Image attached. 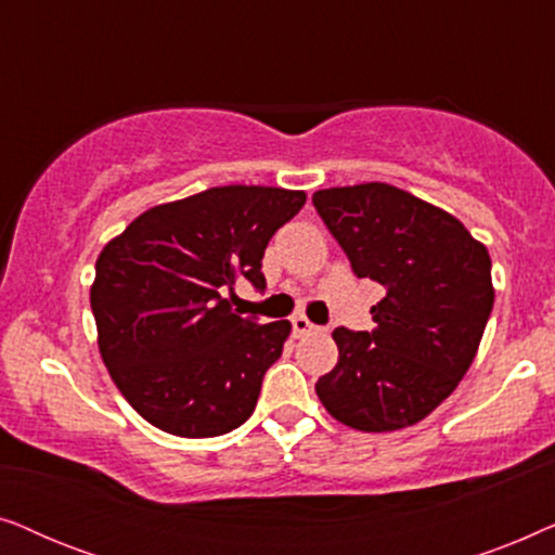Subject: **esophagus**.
I'll use <instances>...</instances> for the list:
<instances>
[{"label":"esophagus","instance_id":"1","mask_svg":"<svg viewBox=\"0 0 555 555\" xmlns=\"http://www.w3.org/2000/svg\"><path fill=\"white\" fill-rule=\"evenodd\" d=\"M310 331H315V325L310 323L306 315H295L293 318V333H295V336H306V333H310Z\"/></svg>","mask_w":555,"mask_h":555}]
</instances>
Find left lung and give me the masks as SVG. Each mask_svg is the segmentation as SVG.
I'll return each mask as SVG.
<instances>
[{
    "label": "left lung",
    "mask_w": 555,
    "mask_h": 555,
    "mask_svg": "<svg viewBox=\"0 0 555 555\" xmlns=\"http://www.w3.org/2000/svg\"><path fill=\"white\" fill-rule=\"evenodd\" d=\"M313 204L356 275L386 291L374 331H333L338 363L318 399L351 429L412 427L475 359L495 302L488 247L450 211L382 181L321 189Z\"/></svg>",
    "instance_id": "left-lung-1"
}]
</instances>
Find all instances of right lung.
I'll list each match as a JSON object with an SVG mask.
<instances>
[{
    "instance_id": "obj_1",
    "label": "right lung",
    "mask_w": 555,
    "mask_h": 555,
    "mask_svg": "<svg viewBox=\"0 0 555 555\" xmlns=\"http://www.w3.org/2000/svg\"><path fill=\"white\" fill-rule=\"evenodd\" d=\"M302 204L291 189L215 186L151 207L103 247L90 287L98 348L143 420L189 439L249 420L291 323L237 315L232 287L245 278L262 291L264 247Z\"/></svg>"
}]
</instances>
